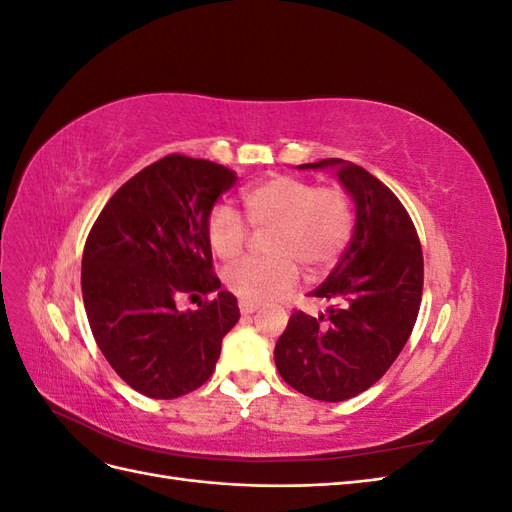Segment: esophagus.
<instances>
[{
	"mask_svg": "<svg viewBox=\"0 0 512 512\" xmlns=\"http://www.w3.org/2000/svg\"><path fill=\"white\" fill-rule=\"evenodd\" d=\"M239 309H241V314L243 316H250V314H254L256 309H258V305H254V303H245V301H241L239 303Z\"/></svg>",
	"mask_w": 512,
	"mask_h": 512,
	"instance_id": "esophagus-1",
	"label": "esophagus"
}]
</instances>
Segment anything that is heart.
Here are the masks:
<instances>
[{
	"instance_id": "b5f03b06",
	"label": "heart",
	"mask_w": 512,
	"mask_h": 512,
	"mask_svg": "<svg viewBox=\"0 0 512 512\" xmlns=\"http://www.w3.org/2000/svg\"><path fill=\"white\" fill-rule=\"evenodd\" d=\"M247 222L267 237L265 260H243L224 273L226 288L245 303L284 297L297 284L299 267L316 277L342 256L354 230V211L342 188H314L309 181L275 175L241 194ZM250 239L239 215L226 205L207 218V241L224 262L237 260Z\"/></svg>"
}]
</instances>
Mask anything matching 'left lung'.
Masks as SVG:
<instances>
[{"label": "left lung", "instance_id": "left-lung-1", "mask_svg": "<svg viewBox=\"0 0 512 512\" xmlns=\"http://www.w3.org/2000/svg\"><path fill=\"white\" fill-rule=\"evenodd\" d=\"M297 168H331L356 220L342 260L309 292L327 312L290 316L275 365L299 393L344 401L376 384L404 350L421 307L423 250L404 205L365 168L339 158Z\"/></svg>", "mask_w": 512, "mask_h": 512}]
</instances>
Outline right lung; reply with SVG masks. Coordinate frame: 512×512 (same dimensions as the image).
Masks as SVG:
<instances>
[{
	"instance_id": "right-lung-1",
	"label": "right lung",
	"mask_w": 512,
	"mask_h": 512,
	"mask_svg": "<svg viewBox=\"0 0 512 512\" xmlns=\"http://www.w3.org/2000/svg\"><path fill=\"white\" fill-rule=\"evenodd\" d=\"M237 173L222 164L166 156L126 181L91 228L81 288L91 333L123 382L151 399L203 386L222 339L239 320L237 297L211 273L207 218ZM179 313V293H210Z\"/></svg>"
}]
</instances>
